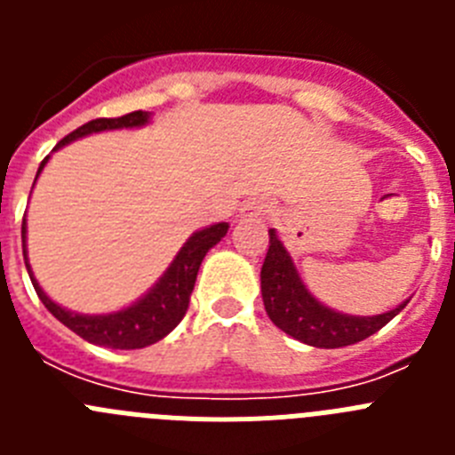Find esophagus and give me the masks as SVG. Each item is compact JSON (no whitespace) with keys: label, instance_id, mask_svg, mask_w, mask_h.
Segmentation results:
<instances>
[{"label":"esophagus","instance_id":"esophagus-1","mask_svg":"<svg viewBox=\"0 0 455 455\" xmlns=\"http://www.w3.org/2000/svg\"><path fill=\"white\" fill-rule=\"evenodd\" d=\"M268 214V203L267 198H251L243 203V207H241V219L243 220H262L264 216Z\"/></svg>","mask_w":455,"mask_h":455}]
</instances>
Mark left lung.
<instances>
[{"mask_svg":"<svg viewBox=\"0 0 455 455\" xmlns=\"http://www.w3.org/2000/svg\"><path fill=\"white\" fill-rule=\"evenodd\" d=\"M259 280L268 319L293 339L316 348H341L367 339L387 325L412 299L410 296L389 312L373 316L344 315L328 307L305 287L291 255L283 241L277 239L273 228L268 230V252L264 257Z\"/></svg>","mask_w":455,"mask_h":455,"instance_id":"8db88e82","label":"left lung"}]
</instances>
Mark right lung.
<instances>
[{
  "mask_svg": "<svg viewBox=\"0 0 455 455\" xmlns=\"http://www.w3.org/2000/svg\"><path fill=\"white\" fill-rule=\"evenodd\" d=\"M150 118V111H132V114L120 116V118L91 120V123L82 124L72 134H68L63 140H59L54 150H61L63 146H68L72 140L88 134H98V132L146 127ZM47 162H50V156L43 159L38 172H36V180H38ZM228 228H230L228 223H214L203 228V230L193 232L187 239V243L180 248L171 267L164 271V275L140 299H136L134 303L118 309V312H108V315H79V312H72V309L54 303L43 291V287L38 284L29 267V257H27V219L22 220V255L38 299L43 300V305L50 309L56 319L61 321L63 325H68L72 332H77L82 339L95 344V347L132 351V348H146L155 344V341L164 339L184 319L193 284H196V277H198L200 264H203L204 255L228 235Z\"/></svg>",
  "mask_w": 455,
  "mask_h": 455,
  "instance_id": "1",
  "label": "right lung"
}]
</instances>
